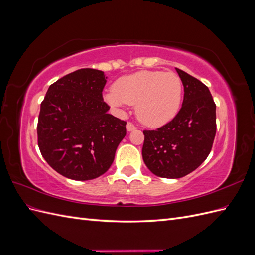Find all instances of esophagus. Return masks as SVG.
I'll return each instance as SVG.
<instances>
[{"instance_id": "obj_1", "label": "esophagus", "mask_w": 255, "mask_h": 255, "mask_svg": "<svg viewBox=\"0 0 255 255\" xmlns=\"http://www.w3.org/2000/svg\"><path fill=\"white\" fill-rule=\"evenodd\" d=\"M134 129H136V127L133 125V123L128 122L127 123V130H128V132H130V130H134Z\"/></svg>"}]
</instances>
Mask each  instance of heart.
<instances>
[{
    "mask_svg": "<svg viewBox=\"0 0 255 255\" xmlns=\"http://www.w3.org/2000/svg\"><path fill=\"white\" fill-rule=\"evenodd\" d=\"M182 98L179 75L146 70L122 76L114 84V89L104 95L105 101L117 109L136 105L138 119L152 128L170 122L180 111Z\"/></svg>",
    "mask_w": 255,
    "mask_h": 255,
    "instance_id": "1",
    "label": "heart"
}]
</instances>
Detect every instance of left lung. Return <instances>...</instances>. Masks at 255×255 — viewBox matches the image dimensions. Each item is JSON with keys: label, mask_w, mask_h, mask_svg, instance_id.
Here are the masks:
<instances>
[{"label": "left lung", "mask_w": 255, "mask_h": 255, "mask_svg": "<svg viewBox=\"0 0 255 255\" xmlns=\"http://www.w3.org/2000/svg\"><path fill=\"white\" fill-rule=\"evenodd\" d=\"M184 86L180 112L167 125L143 130L142 158L149 170L166 179H179L201 165L216 135V104L207 86L181 69Z\"/></svg>", "instance_id": "left-lung-1"}]
</instances>
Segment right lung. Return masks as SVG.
<instances>
[{"label": "right lung", "mask_w": 255, "mask_h": 255, "mask_svg": "<svg viewBox=\"0 0 255 255\" xmlns=\"http://www.w3.org/2000/svg\"><path fill=\"white\" fill-rule=\"evenodd\" d=\"M107 76L85 68L53 83L40 105L38 146L59 174L88 181L112 166L127 122L109 114L102 91Z\"/></svg>", "instance_id": "1"}]
</instances>
